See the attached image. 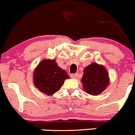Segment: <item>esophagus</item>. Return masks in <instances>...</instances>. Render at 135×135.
<instances>
[{
	"instance_id": "obj_1",
	"label": "esophagus",
	"mask_w": 135,
	"mask_h": 135,
	"mask_svg": "<svg viewBox=\"0 0 135 135\" xmlns=\"http://www.w3.org/2000/svg\"><path fill=\"white\" fill-rule=\"evenodd\" d=\"M78 73H75V74H70V77L73 78H76L78 77Z\"/></svg>"
}]
</instances>
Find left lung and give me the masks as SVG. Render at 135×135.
<instances>
[{
  "label": "left lung",
  "mask_w": 135,
  "mask_h": 135,
  "mask_svg": "<svg viewBox=\"0 0 135 135\" xmlns=\"http://www.w3.org/2000/svg\"><path fill=\"white\" fill-rule=\"evenodd\" d=\"M81 81L83 88L86 93L98 95L108 86L109 83L108 72L103 65L92 63L84 69Z\"/></svg>",
  "instance_id": "1"
}]
</instances>
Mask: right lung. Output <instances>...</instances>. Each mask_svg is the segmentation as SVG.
<instances>
[{
  "mask_svg": "<svg viewBox=\"0 0 135 135\" xmlns=\"http://www.w3.org/2000/svg\"><path fill=\"white\" fill-rule=\"evenodd\" d=\"M33 81L36 88L46 95H51L61 89L69 76L54 60L44 59L34 72Z\"/></svg>",
  "mask_w": 135,
  "mask_h": 135,
  "instance_id": "1",
  "label": "right lung"
}]
</instances>
